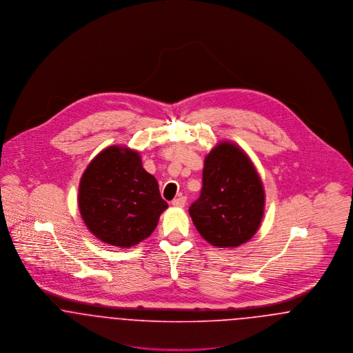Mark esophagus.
<instances>
[{
  "mask_svg": "<svg viewBox=\"0 0 353 353\" xmlns=\"http://www.w3.org/2000/svg\"><path fill=\"white\" fill-rule=\"evenodd\" d=\"M185 203H186V197H184V196H181V197H179V199L172 201V205L176 206V208H184Z\"/></svg>",
  "mask_w": 353,
  "mask_h": 353,
  "instance_id": "34e87169",
  "label": "esophagus"
}]
</instances>
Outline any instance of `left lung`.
Returning <instances> with one entry per match:
<instances>
[{"label":"left lung","mask_w":353,"mask_h":353,"mask_svg":"<svg viewBox=\"0 0 353 353\" xmlns=\"http://www.w3.org/2000/svg\"><path fill=\"white\" fill-rule=\"evenodd\" d=\"M263 209V185L250 159L233 143H219L205 159L201 193L189 208L196 229L213 246L236 248L255 234Z\"/></svg>","instance_id":"8db88e82"}]
</instances>
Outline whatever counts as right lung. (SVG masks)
<instances>
[{
  "label": "right lung",
  "mask_w": 353,
  "mask_h": 353,
  "mask_svg": "<svg viewBox=\"0 0 353 353\" xmlns=\"http://www.w3.org/2000/svg\"><path fill=\"white\" fill-rule=\"evenodd\" d=\"M78 202L88 230L119 248L148 238L168 208L139 153L118 145L101 151L84 170Z\"/></svg>",
  "instance_id": "right-lung-1"
}]
</instances>
